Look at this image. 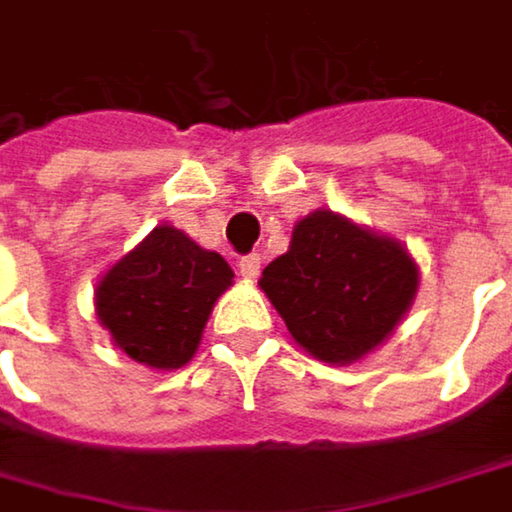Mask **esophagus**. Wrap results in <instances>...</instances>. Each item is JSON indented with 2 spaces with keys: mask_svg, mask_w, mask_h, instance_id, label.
<instances>
[{
  "mask_svg": "<svg viewBox=\"0 0 512 512\" xmlns=\"http://www.w3.org/2000/svg\"><path fill=\"white\" fill-rule=\"evenodd\" d=\"M240 275L246 278V281H255L257 275H260V255H246L240 257Z\"/></svg>",
  "mask_w": 512,
  "mask_h": 512,
  "instance_id": "obj_1",
  "label": "esophagus"
}]
</instances>
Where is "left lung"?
<instances>
[{"label":"left lung","mask_w":512,"mask_h":512,"mask_svg":"<svg viewBox=\"0 0 512 512\" xmlns=\"http://www.w3.org/2000/svg\"><path fill=\"white\" fill-rule=\"evenodd\" d=\"M260 290L293 341L329 364L373 353L418 293V266L406 246L332 210L296 222L290 249L275 257Z\"/></svg>","instance_id":"left-lung-1"}]
</instances>
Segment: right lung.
Instances as JSON below:
<instances>
[{
  "label": "right lung",
  "mask_w": 512,
  "mask_h": 512,
  "mask_svg": "<svg viewBox=\"0 0 512 512\" xmlns=\"http://www.w3.org/2000/svg\"><path fill=\"white\" fill-rule=\"evenodd\" d=\"M234 284V269L183 231L156 225L97 284V320L118 350L156 370L195 356L216 299Z\"/></svg>",
  "instance_id": "obj_1"
}]
</instances>
